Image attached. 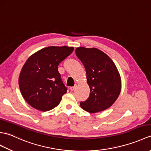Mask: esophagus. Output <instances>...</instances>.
I'll use <instances>...</instances> for the list:
<instances>
[{"mask_svg":"<svg viewBox=\"0 0 151 151\" xmlns=\"http://www.w3.org/2000/svg\"><path fill=\"white\" fill-rule=\"evenodd\" d=\"M75 88H76V86H72V87H70V89L71 91H73L74 89H75Z\"/></svg>","mask_w":151,"mask_h":151,"instance_id":"esophagus-1","label":"esophagus"}]
</instances>
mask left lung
Returning a JSON list of instances; mask_svg holds the SVG:
<instances>
[{"instance_id": "1", "label": "left lung", "mask_w": 151, "mask_h": 151, "mask_svg": "<svg viewBox=\"0 0 151 151\" xmlns=\"http://www.w3.org/2000/svg\"><path fill=\"white\" fill-rule=\"evenodd\" d=\"M76 55L84 65L90 94L81 106L89 113L110 107L119 95L121 81L116 66L110 58L96 48L78 47Z\"/></svg>"}]
</instances>
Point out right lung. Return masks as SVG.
Here are the masks:
<instances>
[{
    "instance_id": "add662e5",
    "label": "right lung",
    "mask_w": 151,
    "mask_h": 151,
    "mask_svg": "<svg viewBox=\"0 0 151 151\" xmlns=\"http://www.w3.org/2000/svg\"><path fill=\"white\" fill-rule=\"evenodd\" d=\"M73 50V47L51 46L28 58L21 71L19 85L22 97L31 106L45 111L60 104L67 89L58 66Z\"/></svg>"
}]
</instances>
